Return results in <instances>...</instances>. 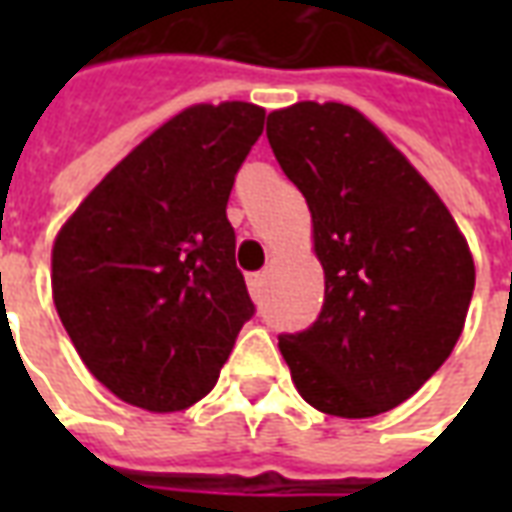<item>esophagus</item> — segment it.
Listing matches in <instances>:
<instances>
[{"instance_id":"34e87169","label":"esophagus","mask_w":512,"mask_h":512,"mask_svg":"<svg viewBox=\"0 0 512 512\" xmlns=\"http://www.w3.org/2000/svg\"><path fill=\"white\" fill-rule=\"evenodd\" d=\"M246 285H249V293H252V299H260L263 296V288H266V274L263 271H257V274H249L246 277Z\"/></svg>"}]
</instances>
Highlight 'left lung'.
<instances>
[{"label": "left lung", "instance_id": "8db88e82", "mask_svg": "<svg viewBox=\"0 0 512 512\" xmlns=\"http://www.w3.org/2000/svg\"><path fill=\"white\" fill-rule=\"evenodd\" d=\"M268 145L312 213L321 315L279 334L299 395L365 419L400 406L452 354L474 290L458 224L365 115L301 101L268 115Z\"/></svg>", "mask_w": 512, "mask_h": 512}]
</instances>
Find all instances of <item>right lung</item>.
Here are the masks:
<instances>
[{"instance_id":"obj_1","label":"right lung","mask_w":512,"mask_h":512,"mask_svg":"<svg viewBox=\"0 0 512 512\" xmlns=\"http://www.w3.org/2000/svg\"><path fill=\"white\" fill-rule=\"evenodd\" d=\"M263 120L244 101L180 112L90 191L54 241L62 326L90 373L131 406L202 400L255 315L227 200Z\"/></svg>"}]
</instances>
